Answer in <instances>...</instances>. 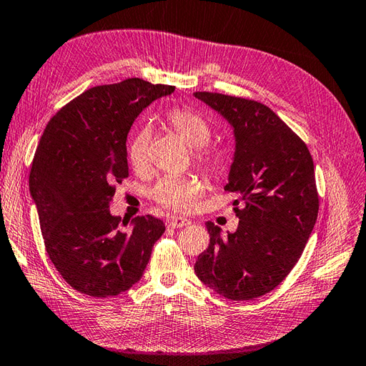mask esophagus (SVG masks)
<instances>
[{"label": "esophagus", "mask_w": 366, "mask_h": 366, "mask_svg": "<svg viewBox=\"0 0 366 366\" xmlns=\"http://www.w3.org/2000/svg\"><path fill=\"white\" fill-rule=\"evenodd\" d=\"M168 223H169V227H172V229H180V227H184V226H189L191 219L183 218V217H171L168 219Z\"/></svg>", "instance_id": "obj_1"}]
</instances>
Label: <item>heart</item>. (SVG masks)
Listing matches in <instances>:
<instances>
[{"mask_svg":"<svg viewBox=\"0 0 366 366\" xmlns=\"http://www.w3.org/2000/svg\"><path fill=\"white\" fill-rule=\"evenodd\" d=\"M172 129L192 147L195 163L206 172L217 175L223 172L227 166V152L224 148L209 145L212 137V125L200 113L194 109L174 108L166 116ZM152 131L148 125L142 127L132 137L128 147V157L131 164L137 169L145 168L149 162V145ZM206 191V182L198 175H169L162 179L152 187V198L162 206L177 210V212H189Z\"/></svg>","mask_w":366,"mask_h":366,"instance_id":"b5f03b06","label":"heart"}]
</instances>
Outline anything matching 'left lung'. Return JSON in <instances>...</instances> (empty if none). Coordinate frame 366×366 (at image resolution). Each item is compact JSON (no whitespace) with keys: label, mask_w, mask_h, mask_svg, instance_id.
I'll return each mask as SVG.
<instances>
[{"label":"left lung","mask_w":366,"mask_h":366,"mask_svg":"<svg viewBox=\"0 0 366 366\" xmlns=\"http://www.w3.org/2000/svg\"><path fill=\"white\" fill-rule=\"evenodd\" d=\"M194 96L235 129L237 151L224 191L235 192L238 229L227 237L207 221L210 241L195 273L232 301L272 292L292 272L319 212L313 157L305 142L261 102L221 93Z\"/></svg>","instance_id":"8db88e82"}]
</instances>
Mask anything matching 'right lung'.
I'll return each mask as SVG.
<instances>
[{"label":"right lung","mask_w":366,"mask_h":366,"mask_svg":"<svg viewBox=\"0 0 366 366\" xmlns=\"http://www.w3.org/2000/svg\"><path fill=\"white\" fill-rule=\"evenodd\" d=\"M172 85L131 77L94 86L64 105L41 136L30 169L44 246L74 290L93 297L131 289L164 232L162 219L109 214L116 184L128 177L127 136L143 108Z\"/></svg>","instance_id":"obj_1"}]
</instances>
